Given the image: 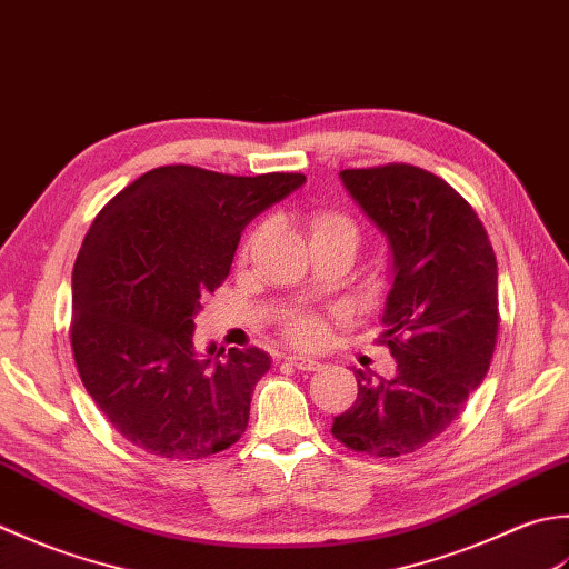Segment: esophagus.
<instances>
[{
	"label": "esophagus",
	"instance_id": "obj_1",
	"mask_svg": "<svg viewBox=\"0 0 569 569\" xmlns=\"http://www.w3.org/2000/svg\"><path fill=\"white\" fill-rule=\"evenodd\" d=\"M287 361L292 363L295 368H299V370H319V366H321L317 358L305 356V353H289Z\"/></svg>",
	"mask_w": 569,
	"mask_h": 569
}]
</instances>
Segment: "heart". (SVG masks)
I'll use <instances>...</instances> for the list:
<instances>
[{
	"label": "heart",
	"instance_id": "heart-1",
	"mask_svg": "<svg viewBox=\"0 0 569 569\" xmlns=\"http://www.w3.org/2000/svg\"><path fill=\"white\" fill-rule=\"evenodd\" d=\"M260 233H252L248 246L242 252H248L254 240H258ZM309 236L311 240H319V238H331V236H343V238H351L358 242V226L349 216L343 213H336V211H319L311 216L309 220ZM284 333L287 339H292L295 343H315L317 339H321L323 333V323L319 317L315 315H295L284 321Z\"/></svg>",
	"mask_w": 569,
	"mask_h": 569
}]
</instances>
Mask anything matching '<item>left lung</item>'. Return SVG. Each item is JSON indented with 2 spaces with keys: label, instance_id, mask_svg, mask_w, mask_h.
I'll list each match as a JSON object with an SVG mask.
<instances>
[{
  "label": "left lung",
  "instance_id": "1",
  "mask_svg": "<svg viewBox=\"0 0 569 569\" xmlns=\"http://www.w3.org/2000/svg\"><path fill=\"white\" fill-rule=\"evenodd\" d=\"M341 181L386 233L392 287L380 343L396 376L353 370L358 398L331 432L353 451L400 457L430 445L489 373L498 270L477 211L445 179L412 164L343 169Z\"/></svg>",
  "mask_w": 569,
  "mask_h": 569
}]
</instances>
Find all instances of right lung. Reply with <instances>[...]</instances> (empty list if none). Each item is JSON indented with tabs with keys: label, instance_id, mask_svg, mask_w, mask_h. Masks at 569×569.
I'll list each match as a JSON object with an SVG mask.
<instances>
[{
	"label": "right lung",
	"instance_id": "obj_1",
	"mask_svg": "<svg viewBox=\"0 0 569 569\" xmlns=\"http://www.w3.org/2000/svg\"><path fill=\"white\" fill-rule=\"evenodd\" d=\"M305 173L230 177L189 164L152 169L92 220L73 268L71 346L88 396L127 442L164 459L236 445L270 370L260 349H193L201 297L233 264L254 216Z\"/></svg>",
	"mask_w": 569,
	"mask_h": 569
}]
</instances>
